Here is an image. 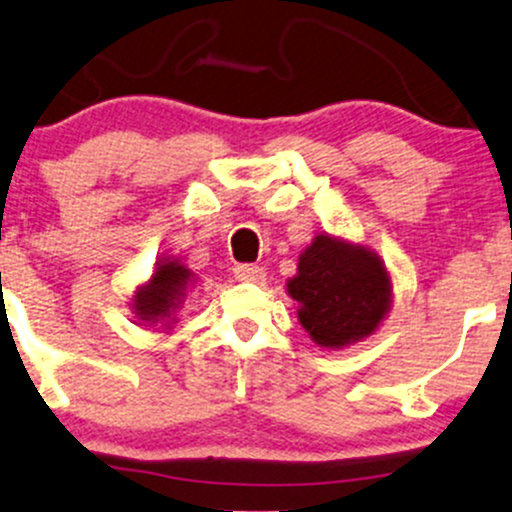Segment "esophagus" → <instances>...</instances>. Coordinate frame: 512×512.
<instances>
[{
    "mask_svg": "<svg viewBox=\"0 0 512 512\" xmlns=\"http://www.w3.org/2000/svg\"><path fill=\"white\" fill-rule=\"evenodd\" d=\"M235 279H240V282L260 284L265 282V269L257 265H238L235 267Z\"/></svg>",
    "mask_w": 512,
    "mask_h": 512,
    "instance_id": "esophagus-1",
    "label": "esophagus"
}]
</instances>
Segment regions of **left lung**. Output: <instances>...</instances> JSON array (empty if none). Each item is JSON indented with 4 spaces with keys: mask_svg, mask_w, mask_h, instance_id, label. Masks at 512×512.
Instances as JSON below:
<instances>
[{
    "mask_svg": "<svg viewBox=\"0 0 512 512\" xmlns=\"http://www.w3.org/2000/svg\"><path fill=\"white\" fill-rule=\"evenodd\" d=\"M286 291L299 303L296 316L306 333L328 350H342L374 335L393 299L381 257L367 245L328 233L316 235L301 252Z\"/></svg>",
    "mask_w": 512,
    "mask_h": 512,
    "instance_id": "obj_1",
    "label": "left lung"
}]
</instances>
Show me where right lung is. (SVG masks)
Returning <instances> with one entry per match:
<instances>
[{
	"label": "right lung",
	"mask_w": 512,
	"mask_h": 512,
	"mask_svg": "<svg viewBox=\"0 0 512 512\" xmlns=\"http://www.w3.org/2000/svg\"><path fill=\"white\" fill-rule=\"evenodd\" d=\"M196 282V274L177 257H162L155 262L153 274L140 284L131 299V308L143 325H165L172 328L174 313L179 311L187 291Z\"/></svg>",
	"instance_id": "1"
}]
</instances>
